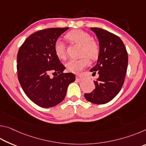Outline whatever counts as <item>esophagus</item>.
Segmentation results:
<instances>
[{
    "label": "esophagus",
    "instance_id": "obj_1",
    "mask_svg": "<svg viewBox=\"0 0 146 146\" xmlns=\"http://www.w3.org/2000/svg\"><path fill=\"white\" fill-rule=\"evenodd\" d=\"M76 81H78V82H81V81H83L84 80V77L80 75H76Z\"/></svg>",
    "mask_w": 146,
    "mask_h": 146
}]
</instances>
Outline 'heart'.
Wrapping results in <instances>:
<instances>
[{
  "label": "heart",
  "mask_w": 146,
  "mask_h": 146,
  "mask_svg": "<svg viewBox=\"0 0 146 146\" xmlns=\"http://www.w3.org/2000/svg\"><path fill=\"white\" fill-rule=\"evenodd\" d=\"M66 38L82 46L80 55L78 59H71L66 64L68 70L72 73H79L90 64L88 57L91 60L97 58L99 54V46L94 40L90 34L82 30H73L66 34ZM54 50L59 58L64 59L66 56L65 44L60 39L56 40L54 44Z\"/></svg>",
  "instance_id": "1"
}]
</instances>
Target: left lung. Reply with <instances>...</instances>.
<instances>
[{
	"instance_id": "obj_1",
	"label": "left lung",
	"mask_w": 146,
	"mask_h": 146,
	"mask_svg": "<svg viewBox=\"0 0 146 146\" xmlns=\"http://www.w3.org/2000/svg\"><path fill=\"white\" fill-rule=\"evenodd\" d=\"M90 29L97 35L100 48L97 64L90 71L93 75L98 73L99 76L94 81L95 90L85 93L84 97L90 102L104 104L114 98L122 87L127 68V52L118 36L101 28Z\"/></svg>"
}]
</instances>
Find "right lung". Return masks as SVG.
I'll use <instances>...</instances> for the list:
<instances>
[{"mask_svg":"<svg viewBox=\"0 0 146 146\" xmlns=\"http://www.w3.org/2000/svg\"><path fill=\"white\" fill-rule=\"evenodd\" d=\"M68 28L36 31L19 49L17 68L20 84L27 97L42 108H51L60 103L69 84L75 80L73 73H63L66 68L54 50L56 40Z\"/></svg>","mask_w":146,"mask_h":146,"instance_id":"add662e5","label":"right lung"}]
</instances>
